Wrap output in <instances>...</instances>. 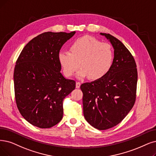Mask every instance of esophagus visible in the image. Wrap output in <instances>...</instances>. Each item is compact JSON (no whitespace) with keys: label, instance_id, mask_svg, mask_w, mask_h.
<instances>
[{"label":"esophagus","instance_id":"esophagus-1","mask_svg":"<svg viewBox=\"0 0 156 156\" xmlns=\"http://www.w3.org/2000/svg\"><path fill=\"white\" fill-rule=\"evenodd\" d=\"M80 83H79V82H77L76 83V88H80Z\"/></svg>","mask_w":156,"mask_h":156}]
</instances>
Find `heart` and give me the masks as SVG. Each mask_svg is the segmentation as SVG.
<instances>
[{"instance_id": "1", "label": "heart", "mask_w": 156, "mask_h": 156, "mask_svg": "<svg viewBox=\"0 0 156 156\" xmlns=\"http://www.w3.org/2000/svg\"><path fill=\"white\" fill-rule=\"evenodd\" d=\"M70 51L61 50L58 54V61L66 77L73 76L80 64L82 68L77 74L78 79L90 77L99 80L106 76L113 66L114 54L111 46L93 37L83 36L73 41Z\"/></svg>"}]
</instances>
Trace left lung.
<instances>
[{
  "label": "left lung",
  "mask_w": 156,
  "mask_h": 156,
  "mask_svg": "<svg viewBox=\"0 0 156 156\" xmlns=\"http://www.w3.org/2000/svg\"><path fill=\"white\" fill-rule=\"evenodd\" d=\"M104 36L114 48L113 66L101 79L80 85L83 93V113L86 120L98 130H106L121 122L136 101L138 72L129 50L115 37Z\"/></svg>",
  "instance_id": "left-lung-1"
}]
</instances>
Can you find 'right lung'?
I'll use <instances>...</instances> for the list:
<instances>
[{
    "label": "right lung",
    "instance_id": "obj_1",
    "mask_svg": "<svg viewBox=\"0 0 156 156\" xmlns=\"http://www.w3.org/2000/svg\"><path fill=\"white\" fill-rule=\"evenodd\" d=\"M76 31L46 32L37 36L24 47L14 70L17 108L33 126L52 127L63 115L64 98L76 88V81L60 72L58 54Z\"/></svg>",
    "mask_w": 156,
    "mask_h": 156
}]
</instances>
